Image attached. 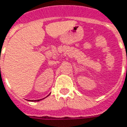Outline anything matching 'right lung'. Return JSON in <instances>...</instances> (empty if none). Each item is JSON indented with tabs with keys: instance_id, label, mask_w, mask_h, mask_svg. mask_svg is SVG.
I'll return each mask as SVG.
<instances>
[{
	"instance_id": "add662e5",
	"label": "right lung",
	"mask_w": 127,
	"mask_h": 127,
	"mask_svg": "<svg viewBox=\"0 0 127 127\" xmlns=\"http://www.w3.org/2000/svg\"><path fill=\"white\" fill-rule=\"evenodd\" d=\"M48 96H49V95H48ZM45 97V98H46ZM45 98H43V99H37V100H34V101H33V100H31V101H40V100H42V99H45ZM30 101H31V100H30Z\"/></svg>"
}]
</instances>
